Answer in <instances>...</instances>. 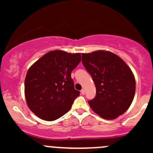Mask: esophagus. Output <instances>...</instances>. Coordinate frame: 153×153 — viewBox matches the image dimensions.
Here are the masks:
<instances>
[{"mask_svg":"<svg viewBox=\"0 0 153 153\" xmlns=\"http://www.w3.org/2000/svg\"><path fill=\"white\" fill-rule=\"evenodd\" d=\"M80 92H81V94H82V95H84V94H85V89H82V90L80 91Z\"/></svg>","mask_w":153,"mask_h":153,"instance_id":"esophagus-1","label":"esophagus"}]
</instances>
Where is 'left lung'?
Segmentation results:
<instances>
[{
	"label": "left lung",
	"mask_w": 153,
	"mask_h": 153,
	"mask_svg": "<svg viewBox=\"0 0 153 153\" xmlns=\"http://www.w3.org/2000/svg\"><path fill=\"white\" fill-rule=\"evenodd\" d=\"M82 62L96 85V97L88 101L93 111L106 119H114L124 114L135 94L136 83L130 68L108 51L82 53Z\"/></svg>",
	"instance_id": "1"
}]
</instances>
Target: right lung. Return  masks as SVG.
<instances>
[{"label":"right lung","instance_id":"right-lung-1","mask_svg":"<svg viewBox=\"0 0 153 153\" xmlns=\"http://www.w3.org/2000/svg\"><path fill=\"white\" fill-rule=\"evenodd\" d=\"M80 53L51 51L31 66L24 91L31 111L45 121H54L71 109L80 95L75 90L71 72L80 63Z\"/></svg>","mask_w":153,"mask_h":153}]
</instances>
